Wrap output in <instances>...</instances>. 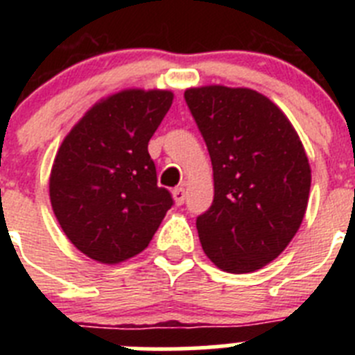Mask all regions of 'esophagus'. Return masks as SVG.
Returning <instances> with one entry per match:
<instances>
[{
	"label": "esophagus",
	"mask_w": 355,
	"mask_h": 355,
	"mask_svg": "<svg viewBox=\"0 0 355 355\" xmlns=\"http://www.w3.org/2000/svg\"><path fill=\"white\" fill-rule=\"evenodd\" d=\"M172 196H174L175 205L181 206L184 202V197H187V192H184L183 187H178V188H174V190H172Z\"/></svg>",
	"instance_id": "1"
}]
</instances>
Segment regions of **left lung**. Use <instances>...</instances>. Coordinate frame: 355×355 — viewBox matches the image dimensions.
<instances>
[{"label": "left lung", "mask_w": 355, "mask_h": 355, "mask_svg": "<svg viewBox=\"0 0 355 355\" xmlns=\"http://www.w3.org/2000/svg\"><path fill=\"white\" fill-rule=\"evenodd\" d=\"M213 165L215 196L197 216L200 245L218 268L247 274L274 261L299 231L311 168L286 115L250 89L184 92Z\"/></svg>", "instance_id": "left-lung-1"}]
</instances>
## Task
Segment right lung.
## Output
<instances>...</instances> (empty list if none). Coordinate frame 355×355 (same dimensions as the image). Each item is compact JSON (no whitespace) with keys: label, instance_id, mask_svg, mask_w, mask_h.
Here are the masks:
<instances>
[{"label":"right lung","instance_id":"1","mask_svg":"<svg viewBox=\"0 0 355 355\" xmlns=\"http://www.w3.org/2000/svg\"><path fill=\"white\" fill-rule=\"evenodd\" d=\"M172 97L167 90L114 94L58 149L49 178L53 211L72 245L96 261L114 265L142 252L174 205L147 150Z\"/></svg>","mask_w":355,"mask_h":355}]
</instances>
